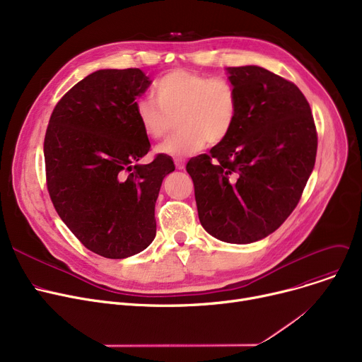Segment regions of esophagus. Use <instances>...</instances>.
Segmentation results:
<instances>
[{
	"label": "esophagus",
	"mask_w": 362,
	"mask_h": 362,
	"mask_svg": "<svg viewBox=\"0 0 362 362\" xmlns=\"http://www.w3.org/2000/svg\"><path fill=\"white\" fill-rule=\"evenodd\" d=\"M175 164H176L177 170H183L185 168V160H182V158H176Z\"/></svg>",
	"instance_id": "esophagus-1"
}]
</instances>
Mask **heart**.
I'll return each mask as SVG.
<instances>
[{
  "mask_svg": "<svg viewBox=\"0 0 362 362\" xmlns=\"http://www.w3.org/2000/svg\"><path fill=\"white\" fill-rule=\"evenodd\" d=\"M154 97L141 98L135 105L136 120L152 141L163 139L176 119L179 133L165 141L158 151L180 158L223 142L238 119V92L223 78L187 70L170 71L154 83Z\"/></svg>",
  "mask_w": 362,
  "mask_h": 362,
  "instance_id": "1",
  "label": "heart"
}]
</instances>
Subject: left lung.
Returning <instances> with one entry per match:
<instances>
[{
  "instance_id": "obj_1",
  "label": "left lung",
  "mask_w": 362,
  "mask_h": 362,
  "mask_svg": "<svg viewBox=\"0 0 362 362\" xmlns=\"http://www.w3.org/2000/svg\"><path fill=\"white\" fill-rule=\"evenodd\" d=\"M226 70L238 92L235 127L186 170L204 229L227 243H251L295 210L315 164L317 130L295 83L258 66Z\"/></svg>"
}]
</instances>
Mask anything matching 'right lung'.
Masks as SVG:
<instances>
[{
    "label": "right lung",
    "instance_id": "add662e5",
    "mask_svg": "<svg viewBox=\"0 0 362 362\" xmlns=\"http://www.w3.org/2000/svg\"><path fill=\"white\" fill-rule=\"evenodd\" d=\"M152 81L139 69L88 74L55 105L47 127V186L60 218L86 248L111 259L139 254L156 238V202L175 171L151 144L135 105Z\"/></svg>",
    "mask_w": 362,
    "mask_h": 362
}]
</instances>
